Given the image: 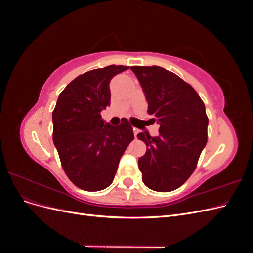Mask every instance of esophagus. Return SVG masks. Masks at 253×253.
<instances>
[{"label": "esophagus", "instance_id": "obj_1", "mask_svg": "<svg viewBox=\"0 0 253 253\" xmlns=\"http://www.w3.org/2000/svg\"><path fill=\"white\" fill-rule=\"evenodd\" d=\"M133 131H134V135H135V138H136V136H137V134H138L140 131L137 127H133Z\"/></svg>", "mask_w": 253, "mask_h": 253}]
</instances>
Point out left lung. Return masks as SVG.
<instances>
[{"mask_svg": "<svg viewBox=\"0 0 253 253\" xmlns=\"http://www.w3.org/2000/svg\"><path fill=\"white\" fill-rule=\"evenodd\" d=\"M148 101V113L159 135L139 133L147 145L138 159L142 181L158 192H170L187 181L206 147L208 117L194 88L160 66H132Z\"/></svg>", "mask_w": 253, "mask_h": 253, "instance_id": "left-lung-1", "label": "left lung"}]
</instances>
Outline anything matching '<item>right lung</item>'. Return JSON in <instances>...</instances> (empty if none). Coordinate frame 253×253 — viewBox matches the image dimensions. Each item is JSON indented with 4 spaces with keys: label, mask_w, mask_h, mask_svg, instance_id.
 Listing matches in <instances>:
<instances>
[{
    "label": "right lung",
    "mask_w": 253,
    "mask_h": 253,
    "mask_svg": "<svg viewBox=\"0 0 253 253\" xmlns=\"http://www.w3.org/2000/svg\"><path fill=\"white\" fill-rule=\"evenodd\" d=\"M128 66L109 65L75 78L59 95L52 112V140L67 177L94 192L108 188L133 139L126 119L114 126L101 118L111 103V79Z\"/></svg>",
    "instance_id": "obj_1"
}]
</instances>
